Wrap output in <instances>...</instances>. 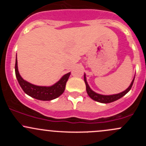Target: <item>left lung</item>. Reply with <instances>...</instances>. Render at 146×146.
<instances>
[{
    "label": "left lung",
    "mask_w": 146,
    "mask_h": 146,
    "mask_svg": "<svg viewBox=\"0 0 146 146\" xmlns=\"http://www.w3.org/2000/svg\"><path fill=\"white\" fill-rule=\"evenodd\" d=\"M134 78L133 80H132L130 86L127 88L125 91L123 92H121V93L119 94H116V95H100V94L96 93L94 91H92V90L90 89V88L88 85V82L86 81V78H85V75H84V80H85V85H86V91L88 95H89V97L90 98H92V100H94L95 101L99 102L101 103H110L112 102H114L117 100L120 99L121 98H122L123 96H124L132 88V85H133V81H134Z\"/></svg>",
    "instance_id": "1"
}]
</instances>
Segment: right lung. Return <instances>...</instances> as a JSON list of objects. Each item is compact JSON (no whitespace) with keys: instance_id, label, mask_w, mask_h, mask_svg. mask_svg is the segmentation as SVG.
I'll list each match as a JSON object with an SVG mask.
<instances>
[{"instance_id":"1","label":"right lung","mask_w":146,"mask_h":146,"mask_svg":"<svg viewBox=\"0 0 146 146\" xmlns=\"http://www.w3.org/2000/svg\"><path fill=\"white\" fill-rule=\"evenodd\" d=\"M15 76L17 79V81L23 91L29 96L36 100L43 101L51 100L58 98L60 95H62L65 90V88H66V82L68 81L70 75V73L64 75L59 81L57 82L52 86L43 87L32 85V84L23 80V78L20 76L18 69H17V58L15 61Z\"/></svg>"}]
</instances>
